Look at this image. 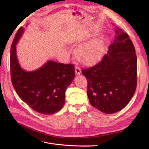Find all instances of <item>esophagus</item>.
Listing matches in <instances>:
<instances>
[{"label": "esophagus", "mask_w": 149, "mask_h": 149, "mask_svg": "<svg viewBox=\"0 0 149 149\" xmlns=\"http://www.w3.org/2000/svg\"><path fill=\"white\" fill-rule=\"evenodd\" d=\"M75 74L79 75V74H81V69H80L79 67L75 66Z\"/></svg>", "instance_id": "34e87169"}]
</instances>
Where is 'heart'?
Listing matches in <instances>:
<instances>
[{"instance_id": "b5f03b06", "label": "heart", "mask_w": 149, "mask_h": 149, "mask_svg": "<svg viewBox=\"0 0 149 149\" xmlns=\"http://www.w3.org/2000/svg\"><path fill=\"white\" fill-rule=\"evenodd\" d=\"M102 54V44L99 40L80 46L76 50V56L85 65H92Z\"/></svg>"}]
</instances>
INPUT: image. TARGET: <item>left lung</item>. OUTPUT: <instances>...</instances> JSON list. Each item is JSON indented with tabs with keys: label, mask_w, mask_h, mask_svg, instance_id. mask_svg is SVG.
<instances>
[{
	"label": "left lung",
	"mask_w": 149,
	"mask_h": 149,
	"mask_svg": "<svg viewBox=\"0 0 149 149\" xmlns=\"http://www.w3.org/2000/svg\"><path fill=\"white\" fill-rule=\"evenodd\" d=\"M114 42L101 61L82 74L87 79L90 104L105 114L123 109L137 87V56L127 33L117 28Z\"/></svg>",
	"instance_id": "8db88e82"
}]
</instances>
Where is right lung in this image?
<instances>
[{
  "label": "right lung",
  "mask_w": 149,
  "mask_h": 149,
  "mask_svg": "<svg viewBox=\"0 0 149 149\" xmlns=\"http://www.w3.org/2000/svg\"><path fill=\"white\" fill-rule=\"evenodd\" d=\"M17 30L10 50V74L15 91L24 102L42 114L58 112L65 102V92L75 77L73 64L48 61L35 71L22 68L16 56V45L24 32Z\"/></svg>",
  "instance_id": "1"
}]
</instances>
